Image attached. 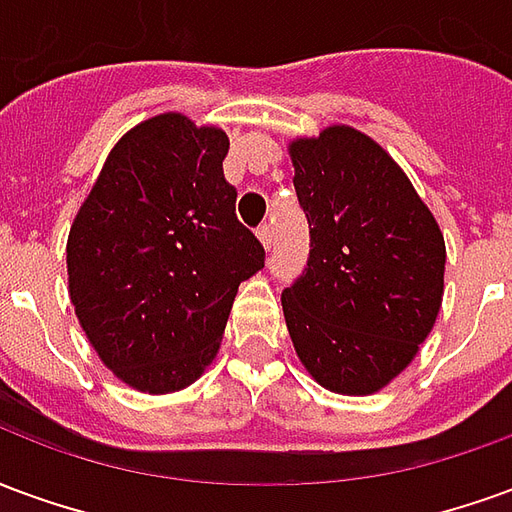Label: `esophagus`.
Segmentation results:
<instances>
[{
    "label": "esophagus",
    "mask_w": 512,
    "mask_h": 512,
    "mask_svg": "<svg viewBox=\"0 0 512 512\" xmlns=\"http://www.w3.org/2000/svg\"><path fill=\"white\" fill-rule=\"evenodd\" d=\"M257 238H260V244L266 246V249H271V244H274V230H271V224H260V227H257Z\"/></svg>",
    "instance_id": "obj_1"
}]
</instances>
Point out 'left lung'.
I'll list each match as a JSON object with an SVG mask.
<instances>
[{
  "label": "left lung",
  "instance_id": "obj_1",
  "mask_svg": "<svg viewBox=\"0 0 512 512\" xmlns=\"http://www.w3.org/2000/svg\"><path fill=\"white\" fill-rule=\"evenodd\" d=\"M288 150L312 246L282 293L290 340L329 392L376 395L436 323L444 235L395 158L362 131L329 126Z\"/></svg>",
  "mask_w": 512,
  "mask_h": 512
}]
</instances>
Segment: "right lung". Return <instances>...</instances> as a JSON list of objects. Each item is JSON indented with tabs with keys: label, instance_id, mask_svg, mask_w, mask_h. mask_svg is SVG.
Here are the masks:
<instances>
[{
	"label": "right lung",
	"instance_id": "obj_1",
	"mask_svg": "<svg viewBox=\"0 0 512 512\" xmlns=\"http://www.w3.org/2000/svg\"><path fill=\"white\" fill-rule=\"evenodd\" d=\"M222 128L142 120L106 156L68 233V293L98 359L167 395L211 365L238 285L266 252L235 216Z\"/></svg>",
	"mask_w": 512,
	"mask_h": 512
}]
</instances>
